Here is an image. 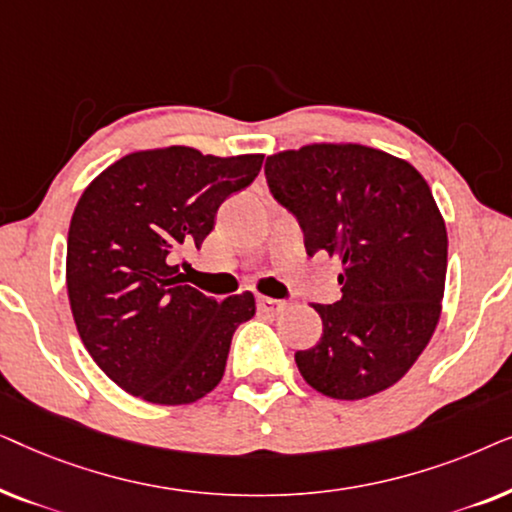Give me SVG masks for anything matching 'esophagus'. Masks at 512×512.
<instances>
[{
	"instance_id": "34e87169",
	"label": "esophagus",
	"mask_w": 512,
	"mask_h": 512,
	"mask_svg": "<svg viewBox=\"0 0 512 512\" xmlns=\"http://www.w3.org/2000/svg\"><path fill=\"white\" fill-rule=\"evenodd\" d=\"M258 303V310L265 312V314H279L286 307L284 300H275V298H265V296H258L256 298Z\"/></svg>"
}]
</instances>
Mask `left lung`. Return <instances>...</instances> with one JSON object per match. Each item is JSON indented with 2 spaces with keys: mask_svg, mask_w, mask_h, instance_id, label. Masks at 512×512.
I'll return each mask as SVG.
<instances>
[{
  "mask_svg": "<svg viewBox=\"0 0 512 512\" xmlns=\"http://www.w3.org/2000/svg\"><path fill=\"white\" fill-rule=\"evenodd\" d=\"M279 205L296 216L307 254L342 263V298L319 312L324 333L296 352L312 389L338 401L380 394L429 345L445 293L447 230L408 160L363 144H307L265 160Z\"/></svg>",
  "mask_w": 512,
  "mask_h": 512,
  "instance_id": "8db88e82",
  "label": "left lung"
}]
</instances>
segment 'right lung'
I'll return each mask as SVG.
<instances>
[{
  "label": "right lung",
  "mask_w": 512,
  "mask_h": 512,
  "mask_svg": "<svg viewBox=\"0 0 512 512\" xmlns=\"http://www.w3.org/2000/svg\"><path fill=\"white\" fill-rule=\"evenodd\" d=\"M261 165V153L135 151L76 202L67 235L74 324L93 361L128 394L186 405L221 382L235 328L256 312L254 293L207 298L184 284L177 258L200 249L221 202Z\"/></svg>",
  "instance_id": "right-lung-1"
}]
</instances>
